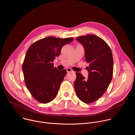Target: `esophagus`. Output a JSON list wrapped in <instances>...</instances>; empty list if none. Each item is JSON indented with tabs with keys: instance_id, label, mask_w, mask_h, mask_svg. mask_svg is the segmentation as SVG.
I'll list each match as a JSON object with an SVG mask.
<instances>
[{
	"instance_id": "34e87169",
	"label": "esophagus",
	"mask_w": 135,
	"mask_h": 135,
	"mask_svg": "<svg viewBox=\"0 0 135 135\" xmlns=\"http://www.w3.org/2000/svg\"><path fill=\"white\" fill-rule=\"evenodd\" d=\"M66 70H67V73L74 72V71H73L71 68H67L66 69Z\"/></svg>"
}]
</instances>
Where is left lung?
<instances>
[{"instance_id": "1", "label": "left lung", "mask_w": 135, "mask_h": 135, "mask_svg": "<svg viewBox=\"0 0 135 135\" xmlns=\"http://www.w3.org/2000/svg\"><path fill=\"white\" fill-rule=\"evenodd\" d=\"M84 47L89 73L85 78L76 73L74 88L78 98L86 104L92 103L103 95L109 86L113 76V59L108 45L101 38L88 35L76 38Z\"/></svg>"}]
</instances>
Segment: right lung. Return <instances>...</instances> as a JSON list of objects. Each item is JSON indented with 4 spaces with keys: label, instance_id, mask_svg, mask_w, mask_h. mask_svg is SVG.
<instances>
[{
    "label": "right lung",
    "instance_id": "1",
    "mask_svg": "<svg viewBox=\"0 0 135 135\" xmlns=\"http://www.w3.org/2000/svg\"><path fill=\"white\" fill-rule=\"evenodd\" d=\"M73 40L50 36L36 41L28 49L22 70L26 85L38 102L46 104L55 98L67 71L58 70L52 62L62 46Z\"/></svg>",
    "mask_w": 135,
    "mask_h": 135
}]
</instances>
